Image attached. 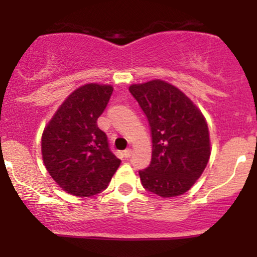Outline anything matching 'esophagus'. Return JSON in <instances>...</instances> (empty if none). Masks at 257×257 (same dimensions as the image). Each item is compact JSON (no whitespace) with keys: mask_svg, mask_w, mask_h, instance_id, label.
Returning a JSON list of instances; mask_svg holds the SVG:
<instances>
[{"mask_svg":"<svg viewBox=\"0 0 257 257\" xmlns=\"http://www.w3.org/2000/svg\"><path fill=\"white\" fill-rule=\"evenodd\" d=\"M123 156H124V157L125 158H129V157H131V156H132V150H125V151L124 152H123Z\"/></svg>","mask_w":257,"mask_h":257,"instance_id":"obj_1","label":"esophagus"}]
</instances>
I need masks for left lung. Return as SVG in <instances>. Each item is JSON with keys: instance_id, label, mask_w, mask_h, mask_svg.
I'll list each match as a JSON object with an SVG mask.
<instances>
[{"instance_id": "1", "label": "left lung", "mask_w": 257, "mask_h": 257, "mask_svg": "<svg viewBox=\"0 0 257 257\" xmlns=\"http://www.w3.org/2000/svg\"><path fill=\"white\" fill-rule=\"evenodd\" d=\"M146 114L152 134V159L140 170L141 184L163 198L187 192L210 158V138L200 110L179 88L162 79L129 87Z\"/></svg>"}]
</instances>
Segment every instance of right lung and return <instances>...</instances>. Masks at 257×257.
I'll return each mask as SVG.
<instances>
[{
  "label": "right lung",
  "instance_id": "right-lung-1",
  "mask_svg": "<svg viewBox=\"0 0 257 257\" xmlns=\"http://www.w3.org/2000/svg\"><path fill=\"white\" fill-rule=\"evenodd\" d=\"M113 88L88 83L73 90L42 134L46 169L65 192L90 197L104 191L120 159L111 152L107 137L96 120L107 106Z\"/></svg>",
  "mask_w": 257,
  "mask_h": 257
}]
</instances>
